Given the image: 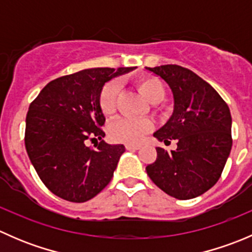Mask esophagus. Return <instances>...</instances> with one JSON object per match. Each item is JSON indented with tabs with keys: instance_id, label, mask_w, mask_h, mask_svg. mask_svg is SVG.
Listing matches in <instances>:
<instances>
[{
	"instance_id": "obj_1",
	"label": "esophagus",
	"mask_w": 252,
	"mask_h": 252,
	"mask_svg": "<svg viewBox=\"0 0 252 252\" xmlns=\"http://www.w3.org/2000/svg\"><path fill=\"white\" fill-rule=\"evenodd\" d=\"M126 150H139L140 149V145H134V144H126Z\"/></svg>"
}]
</instances>
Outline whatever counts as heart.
<instances>
[{"instance_id": "b5f03b06", "label": "heart", "mask_w": 252, "mask_h": 252, "mask_svg": "<svg viewBox=\"0 0 252 252\" xmlns=\"http://www.w3.org/2000/svg\"><path fill=\"white\" fill-rule=\"evenodd\" d=\"M142 95L150 101L162 100L164 96V86L159 79L155 77H146L138 83ZM119 94V84L117 81H110L102 88L98 97V105L101 111L106 116L114 113L116 111L117 97ZM151 121L146 118H130V117H121L110 124V136L114 141L126 142V144H136L142 139V136L151 130Z\"/></svg>"}]
</instances>
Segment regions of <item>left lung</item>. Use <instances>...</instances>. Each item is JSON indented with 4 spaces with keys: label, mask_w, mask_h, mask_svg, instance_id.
<instances>
[{
    "label": "left lung",
    "mask_w": 252,
    "mask_h": 252,
    "mask_svg": "<svg viewBox=\"0 0 252 252\" xmlns=\"http://www.w3.org/2000/svg\"><path fill=\"white\" fill-rule=\"evenodd\" d=\"M159 77L173 95V112L155 131L159 141L177 140L171 152L157 147L146 167L152 182L179 200L200 196L220 179L232 150V116L220 94L199 75L177 64L145 68Z\"/></svg>",
    "instance_id": "obj_1"
}]
</instances>
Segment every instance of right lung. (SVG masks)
I'll list each match as a JSON object with an SVG mask.
<instances>
[{
  "instance_id": "1",
  "label": "right lung",
  "mask_w": 252,
  "mask_h": 252,
  "mask_svg": "<svg viewBox=\"0 0 252 252\" xmlns=\"http://www.w3.org/2000/svg\"><path fill=\"white\" fill-rule=\"evenodd\" d=\"M136 69L90 68L50 81L30 105L25 147L40 179L55 195L85 202L98 194L113 177L124 145L102 138L105 116L98 105L103 85ZM88 138H100L96 150Z\"/></svg>"
}]
</instances>
